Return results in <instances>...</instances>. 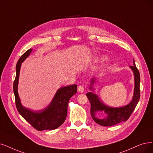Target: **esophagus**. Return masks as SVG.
<instances>
[{
    "instance_id": "obj_1",
    "label": "esophagus",
    "mask_w": 153,
    "mask_h": 153,
    "mask_svg": "<svg viewBox=\"0 0 153 153\" xmlns=\"http://www.w3.org/2000/svg\"><path fill=\"white\" fill-rule=\"evenodd\" d=\"M78 91L79 92H81V93H83L84 91V87L83 86V85H80V86L78 87Z\"/></svg>"
}]
</instances>
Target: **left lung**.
<instances>
[{"label": "left lung", "mask_w": 153, "mask_h": 153, "mask_svg": "<svg viewBox=\"0 0 153 153\" xmlns=\"http://www.w3.org/2000/svg\"><path fill=\"white\" fill-rule=\"evenodd\" d=\"M133 65L134 66L129 67L134 76V94L132 100L127 105L120 107H111L103 103L99 97L92 91L87 94L86 95L91 105L90 114L96 123L107 127L117 124L121 122L126 121L135 109L140 99V74L134 59ZM95 82V78L91 79L89 89L93 91H94V85ZM100 113L105 114V117L103 118H99L97 115Z\"/></svg>", "instance_id": "1"}]
</instances>
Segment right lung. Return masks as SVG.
<instances>
[{"mask_svg": "<svg viewBox=\"0 0 153 153\" xmlns=\"http://www.w3.org/2000/svg\"><path fill=\"white\" fill-rule=\"evenodd\" d=\"M32 50L29 49L24 53L16 65V76L13 85L16 107L22 117L36 130H53L57 129L65 122L68 102L70 98L76 93L77 85H71L59 88L51 103L43 109L34 111L22 106L18 94V82L21 63L30 55Z\"/></svg>", "mask_w": 153, "mask_h": 153, "instance_id": "add662e5", "label": "right lung"}]
</instances>
